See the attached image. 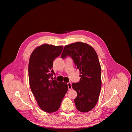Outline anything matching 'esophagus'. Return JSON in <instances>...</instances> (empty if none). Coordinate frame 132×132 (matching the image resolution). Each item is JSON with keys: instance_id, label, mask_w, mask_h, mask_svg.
<instances>
[{"instance_id": "34e87169", "label": "esophagus", "mask_w": 132, "mask_h": 132, "mask_svg": "<svg viewBox=\"0 0 132 132\" xmlns=\"http://www.w3.org/2000/svg\"><path fill=\"white\" fill-rule=\"evenodd\" d=\"M68 85V90H71L72 89V86H71V83L70 82H69L67 83Z\"/></svg>"}]
</instances>
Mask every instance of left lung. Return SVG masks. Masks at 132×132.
<instances>
[{
	"mask_svg": "<svg viewBox=\"0 0 132 132\" xmlns=\"http://www.w3.org/2000/svg\"><path fill=\"white\" fill-rule=\"evenodd\" d=\"M71 57L80 73V81L72 83V88L77 93L74 100L77 109L87 112L98 102L101 88V68L98 56L90 45L77 42L65 46L61 57Z\"/></svg>",
	"mask_w": 132,
	"mask_h": 132,
	"instance_id": "left-lung-1",
	"label": "left lung"
}]
</instances>
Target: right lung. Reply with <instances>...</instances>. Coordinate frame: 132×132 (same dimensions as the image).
<instances>
[{
	"mask_svg": "<svg viewBox=\"0 0 132 132\" xmlns=\"http://www.w3.org/2000/svg\"><path fill=\"white\" fill-rule=\"evenodd\" d=\"M63 48V46L44 44L33 51L29 60L28 70L31 90L40 108L48 113L59 109L68 90L66 83L58 82L52 77L55 75L53 62L60 55Z\"/></svg>",
	"mask_w": 132,
	"mask_h": 132,
	"instance_id": "add662e5",
	"label": "right lung"
}]
</instances>
